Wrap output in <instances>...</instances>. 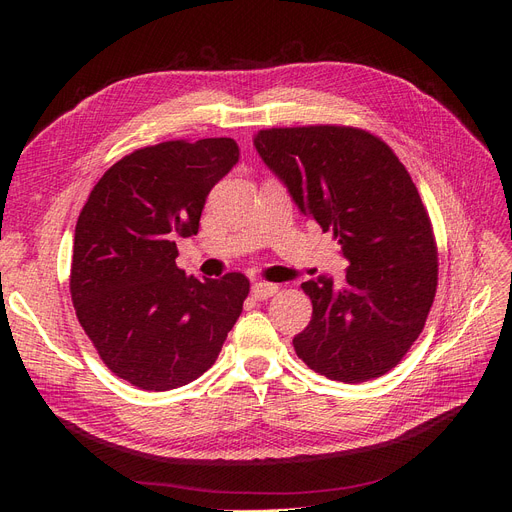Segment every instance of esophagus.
<instances>
[{
  "label": "esophagus",
  "instance_id": "34e87169",
  "mask_svg": "<svg viewBox=\"0 0 512 512\" xmlns=\"http://www.w3.org/2000/svg\"><path fill=\"white\" fill-rule=\"evenodd\" d=\"M277 290H280V286L271 284V282H256V284L252 286V294H254V297H256L258 301H265V299L273 297V294H275Z\"/></svg>",
  "mask_w": 512,
  "mask_h": 512
}]
</instances>
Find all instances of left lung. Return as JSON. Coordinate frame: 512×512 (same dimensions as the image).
<instances>
[{
	"mask_svg": "<svg viewBox=\"0 0 512 512\" xmlns=\"http://www.w3.org/2000/svg\"><path fill=\"white\" fill-rule=\"evenodd\" d=\"M254 145L350 262L339 288L301 284L314 312L294 352L331 380L384 376L421 335L438 288L436 237L406 166L376 134L337 123L260 130Z\"/></svg>",
	"mask_w": 512,
	"mask_h": 512,
	"instance_id": "obj_1",
	"label": "left lung"
}]
</instances>
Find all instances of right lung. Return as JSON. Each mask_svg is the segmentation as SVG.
Listing matches in <instances>:
<instances>
[{
    "mask_svg": "<svg viewBox=\"0 0 512 512\" xmlns=\"http://www.w3.org/2000/svg\"><path fill=\"white\" fill-rule=\"evenodd\" d=\"M239 160L232 138L164 141L115 162L74 230L70 294L104 365L143 391L203 376L250 294L243 273L200 282L177 267L207 194Z\"/></svg>",
    "mask_w": 512,
    "mask_h": 512,
    "instance_id": "1",
    "label": "right lung"
}]
</instances>
